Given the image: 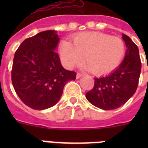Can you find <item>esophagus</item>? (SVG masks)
<instances>
[{"label":"esophagus","instance_id":"34e87169","mask_svg":"<svg viewBox=\"0 0 148 148\" xmlns=\"http://www.w3.org/2000/svg\"><path fill=\"white\" fill-rule=\"evenodd\" d=\"M82 75H82V73H77V75H76V78H77V79H78V78H81V77H82Z\"/></svg>","mask_w":148,"mask_h":148}]
</instances>
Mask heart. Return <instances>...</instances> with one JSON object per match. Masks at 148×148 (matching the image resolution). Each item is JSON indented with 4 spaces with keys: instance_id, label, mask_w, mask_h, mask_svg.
<instances>
[{
    "instance_id": "heart-1",
    "label": "heart",
    "mask_w": 148,
    "mask_h": 148,
    "mask_svg": "<svg viewBox=\"0 0 148 148\" xmlns=\"http://www.w3.org/2000/svg\"><path fill=\"white\" fill-rule=\"evenodd\" d=\"M72 44L64 40L59 47L62 64L67 69L78 66L84 59L83 69L102 75L118 67L125 53L124 40L117 36L98 32H84L72 38Z\"/></svg>"
}]
</instances>
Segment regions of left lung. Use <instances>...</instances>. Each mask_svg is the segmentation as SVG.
<instances>
[{
  "label": "left lung",
  "instance_id": "1",
  "mask_svg": "<svg viewBox=\"0 0 148 148\" xmlns=\"http://www.w3.org/2000/svg\"><path fill=\"white\" fill-rule=\"evenodd\" d=\"M122 38L127 50L121 64L109 75L95 78L93 88L86 93L89 102L105 110L125 104L138 87L142 69L138 47L127 35L122 34Z\"/></svg>",
  "mask_w": 148,
  "mask_h": 148
}]
</instances>
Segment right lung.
Wrapping results in <instances>:
<instances>
[{
  "label": "right lung",
  "instance_id": "right-lung-1",
  "mask_svg": "<svg viewBox=\"0 0 148 148\" xmlns=\"http://www.w3.org/2000/svg\"><path fill=\"white\" fill-rule=\"evenodd\" d=\"M57 31L47 30L24 40L15 53L12 82L18 97L34 110H45L59 101L65 84L76 73L65 70L56 49Z\"/></svg>",
  "mask_w": 148,
  "mask_h": 148
}]
</instances>
